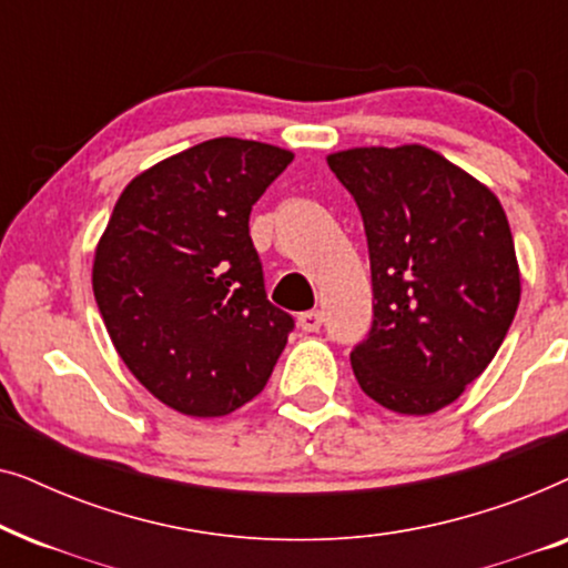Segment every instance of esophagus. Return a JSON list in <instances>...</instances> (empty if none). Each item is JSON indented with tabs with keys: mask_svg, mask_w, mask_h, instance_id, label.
<instances>
[{
	"mask_svg": "<svg viewBox=\"0 0 568 568\" xmlns=\"http://www.w3.org/2000/svg\"><path fill=\"white\" fill-rule=\"evenodd\" d=\"M297 325L302 331L315 333L323 325V313H321V310H307V313H300Z\"/></svg>",
	"mask_w": 568,
	"mask_h": 568,
	"instance_id": "esophagus-1",
	"label": "esophagus"
}]
</instances>
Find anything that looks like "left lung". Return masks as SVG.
<instances>
[{"label": "left lung", "mask_w": 568, "mask_h": 568, "mask_svg": "<svg viewBox=\"0 0 568 568\" xmlns=\"http://www.w3.org/2000/svg\"><path fill=\"white\" fill-rule=\"evenodd\" d=\"M325 160L362 212L377 300L369 338L352 352L356 383L395 414H437L515 321L523 284L501 201L424 144Z\"/></svg>", "instance_id": "1"}]
</instances>
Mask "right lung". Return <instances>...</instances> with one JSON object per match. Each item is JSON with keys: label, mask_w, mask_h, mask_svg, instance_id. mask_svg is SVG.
Listing matches in <instances>:
<instances>
[{"label": "right lung", "mask_w": 568, "mask_h": 568, "mask_svg": "<svg viewBox=\"0 0 568 568\" xmlns=\"http://www.w3.org/2000/svg\"><path fill=\"white\" fill-rule=\"evenodd\" d=\"M294 152L220 136L131 178L92 258V292L131 375L178 414L227 416L266 387L292 331L247 220Z\"/></svg>", "instance_id": "obj_1"}]
</instances>
